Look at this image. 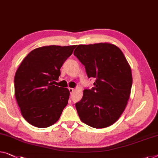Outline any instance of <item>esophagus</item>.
<instances>
[{"label": "esophagus", "instance_id": "34e87169", "mask_svg": "<svg viewBox=\"0 0 158 158\" xmlns=\"http://www.w3.org/2000/svg\"><path fill=\"white\" fill-rule=\"evenodd\" d=\"M69 91H70V93H72L73 92V90H74V89L73 88H71V87H69Z\"/></svg>", "mask_w": 158, "mask_h": 158}]
</instances>
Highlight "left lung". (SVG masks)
Wrapping results in <instances>:
<instances>
[{
    "mask_svg": "<svg viewBox=\"0 0 158 158\" xmlns=\"http://www.w3.org/2000/svg\"><path fill=\"white\" fill-rule=\"evenodd\" d=\"M74 56L85 65L94 87L84 89L76 104L81 120L95 128L110 127L124 111L132 87L131 69L123 52L110 43L80 44Z\"/></svg>",
    "mask_w": 158,
    "mask_h": 158,
    "instance_id": "left-lung-1",
    "label": "left lung"
}]
</instances>
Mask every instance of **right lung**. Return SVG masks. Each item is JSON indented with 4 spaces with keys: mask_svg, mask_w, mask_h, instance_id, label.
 I'll list each match as a JSON object with an SVG mask.
<instances>
[{
    "mask_svg": "<svg viewBox=\"0 0 158 158\" xmlns=\"http://www.w3.org/2000/svg\"><path fill=\"white\" fill-rule=\"evenodd\" d=\"M77 45L37 48L23 59L15 76V95L24 118L38 128L50 127L59 119L70 92L54 85L60 69Z\"/></svg>",
    "mask_w": 158,
    "mask_h": 158,
    "instance_id": "1",
    "label": "right lung"
}]
</instances>
